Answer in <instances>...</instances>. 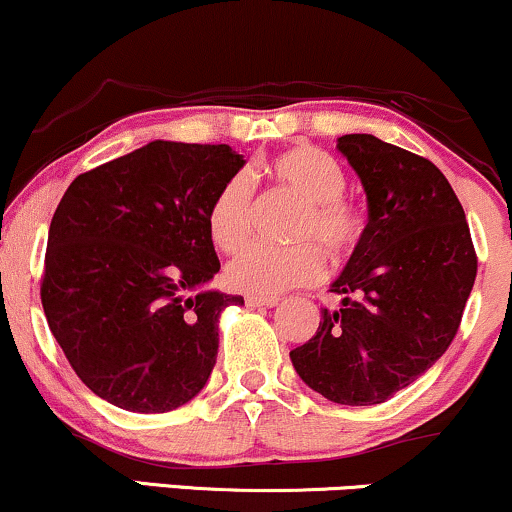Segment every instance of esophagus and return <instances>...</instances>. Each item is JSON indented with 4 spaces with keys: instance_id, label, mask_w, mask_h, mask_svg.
Listing matches in <instances>:
<instances>
[{
    "instance_id": "1",
    "label": "esophagus",
    "mask_w": 512,
    "mask_h": 512,
    "mask_svg": "<svg viewBox=\"0 0 512 512\" xmlns=\"http://www.w3.org/2000/svg\"><path fill=\"white\" fill-rule=\"evenodd\" d=\"M246 306H275L280 302V297H256V294H246Z\"/></svg>"
}]
</instances>
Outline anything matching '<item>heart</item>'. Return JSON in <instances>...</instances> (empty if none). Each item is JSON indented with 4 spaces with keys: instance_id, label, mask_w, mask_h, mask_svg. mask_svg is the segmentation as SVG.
<instances>
[{
    "instance_id": "obj_1",
    "label": "heart",
    "mask_w": 512,
    "mask_h": 512,
    "mask_svg": "<svg viewBox=\"0 0 512 512\" xmlns=\"http://www.w3.org/2000/svg\"><path fill=\"white\" fill-rule=\"evenodd\" d=\"M275 182L304 201V213L297 222V242H318L333 258H345L357 251L364 234V220L357 206L345 198L347 177L340 162L326 150L297 146L275 155L268 162ZM254 220V177L234 172L225 179L206 210V232L215 249L234 254L249 242ZM326 273L321 251L314 244L294 249L251 246L225 270L232 290L278 297L292 287L314 285Z\"/></svg>"
}]
</instances>
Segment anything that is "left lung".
<instances>
[{"label":"left lung","mask_w":512,"mask_h":512,"mask_svg":"<svg viewBox=\"0 0 512 512\" xmlns=\"http://www.w3.org/2000/svg\"><path fill=\"white\" fill-rule=\"evenodd\" d=\"M369 203L362 242L330 292L316 335L290 352L309 388L338 405H378L448 350L477 278L453 186L431 160L371 134L338 138Z\"/></svg>","instance_id":"8db88e82"}]
</instances>
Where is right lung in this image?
I'll use <instances>...</instances> for the list:
<instances>
[{"mask_svg": "<svg viewBox=\"0 0 512 512\" xmlns=\"http://www.w3.org/2000/svg\"><path fill=\"white\" fill-rule=\"evenodd\" d=\"M244 167L230 146L150 141L78 174L47 234L40 299L71 369L129 412L196 398L218 357V318L239 294L220 270L210 198Z\"/></svg>", "mask_w": 512, "mask_h": 512, "instance_id": "add662e5", "label": "right lung"}]
</instances>
